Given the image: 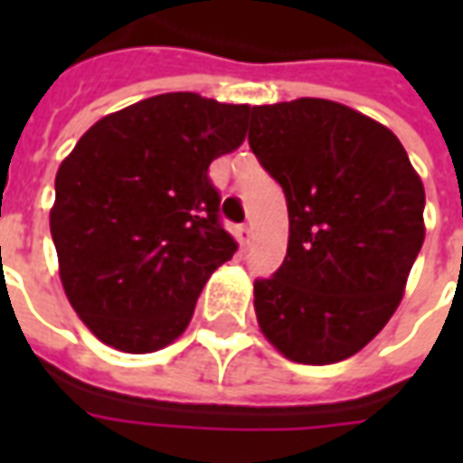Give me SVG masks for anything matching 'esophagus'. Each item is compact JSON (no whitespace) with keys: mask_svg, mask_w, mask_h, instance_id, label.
Instances as JSON below:
<instances>
[{"mask_svg":"<svg viewBox=\"0 0 463 463\" xmlns=\"http://www.w3.org/2000/svg\"><path fill=\"white\" fill-rule=\"evenodd\" d=\"M238 242H241L242 248H248L252 242V231H250V225H238Z\"/></svg>","mask_w":463,"mask_h":463,"instance_id":"34e87169","label":"esophagus"}]
</instances>
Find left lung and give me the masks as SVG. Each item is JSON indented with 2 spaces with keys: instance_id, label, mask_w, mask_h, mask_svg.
<instances>
[{
  "instance_id": "8db88e82",
  "label": "left lung",
  "mask_w": 463,
  "mask_h": 463,
  "mask_svg": "<svg viewBox=\"0 0 463 463\" xmlns=\"http://www.w3.org/2000/svg\"><path fill=\"white\" fill-rule=\"evenodd\" d=\"M248 143L290 218L285 260L255 280L262 335L300 364L357 354L394 315L421 250V178L387 126L327 99L252 106Z\"/></svg>"
}]
</instances>
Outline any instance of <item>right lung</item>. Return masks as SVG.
<instances>
[{"label": "right lung", "mask_w": 463, "mask_h": 463, "mask_svg": "<svg viewBox=\"0 0 463 463\" xmlns=\"http://www.w3.org/2000/svg\"><path fill=\"white\" fill-rule=\"evenodd\" d=\"M248 116L191 91L151 96L96 121L61 161L49 215L59 275L109 347L146 354L181 337L238 250L208 168L245 141Z\"/></svg>", "instance_id": "1"}]
</instances>
